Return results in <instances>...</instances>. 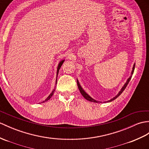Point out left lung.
<instances>
[{"label":"left lung","instance_id":"obj_1","mask_svg":"<svg viewBox=\"0 0 149 149\" xmlns=\"http://www.w3.org/2000/svg\"><path fill=\"white\" fill-rule=\"evenodd\" d=\"M134 67H135V64H134V65H133V70H132V71H131V75H130V77L128 79H127V80L125 84H124V85L123 86V88H121V89H120V91L119 92L118 94H117V95L115 96V97H113V98L110 99V100H108V101H107V102H104V103H106V102H112V101H113V100H115V99H116L117 97H118V96H119V95H121V93H122L124 91V89H126V88L127 85L128 84V83H129L130 81L131 80V77H132V75L133 74V72H134ZM77 86H78V88H79V91H80V92H81V94H82V95L83 96H84V98H86V100H88V101H89V102H95V103H102V102L96 101V100H95V99L92 98L90 96H89V95H88L87 93H86L85 92V91L84 90V89H82V88L80 84H79V81L77 80Z\"/></svg>","mask_w":149,"mask_h":149}]
</instances>
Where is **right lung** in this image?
Listing matches in <instances>:
<instances>
[{"label":"right lung","instance_id":"add662e5","mask_svg":"<svg viewBox=\"0 0 149 149\" xmlns=\"http://www.w3.org/2000/svg\"><path fill=\"white\" fill-rule=\"evenodd\" d=\"M64 61H65V60H61L60 63H59V64H58V68H57V74H56V82H57V77H58V72H59V70H60V67H61V65H62V64L63 63V62H64ZM55 88H56V86H55ZM55 88H54V89H53V91L51 92V94L49 95V96H48V97L44 100V101H43L42 103H44V102H47V100H49L51 98V96H53V93H54V90H55Z\"/></svg>","mask_w":149,"mask_h":149}]
</instances>
